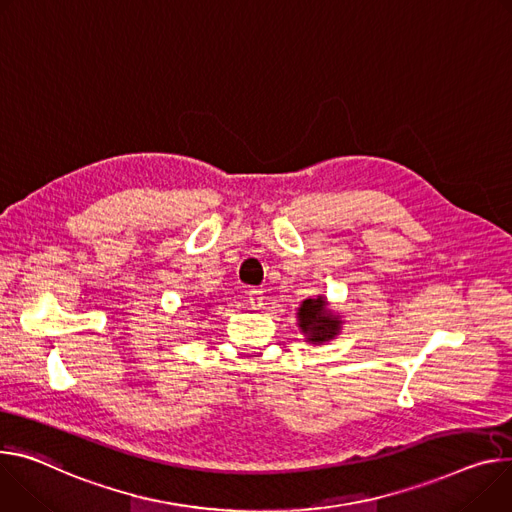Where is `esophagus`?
<instances>
[{
    "label": "esophagus",
    "mask_w": 512,
    "mask_h": 512,
    "mask_svg": "<svg viewBox=\"0 0 512 512\" xmlns=\"http://www.w3.org/2000/svg\"><path fill=\"white\" fill-rule=\"evenodd\" d=\"M263 294L259 292V290H249L247 292V302H249V306L253 308V310H261L263 308Z\"/></svg>",
    "instance_id": "34e87169"
}]
</instances>
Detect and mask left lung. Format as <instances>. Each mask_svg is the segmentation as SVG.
Wrapping results in <instances>:
<instances>
[{"label": "left lung", "instance_id": "8db88e82", "mask_svg": "<svg viewBox=\"0 0 512 512\" xmlns=\"http://www.w3.org/2000/svg\"><path fill=\"white\" fill-rule=\"evenodd\" d=\"M296 318H298L300 333L304 335L306 343H312V345H324L333 341L343 329L341 327L343 318L339 316V312H333L329 308V300L322 294L314 298H306L300 304Z\"/></svg>", "mask_w": 512, "mask_h": 512}]
</instances>
